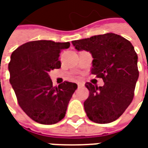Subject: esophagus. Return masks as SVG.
Instances as JSON below:
<instances>
[{"label":"esophagus","mask_w":148,"mask_h":148,"mask_svg":"<svg viewBox=\"0 0 148 148\" xmlns=\"http://www.w3.org/2000/svg\"><path fill=\"white\" fill-rule=\"evenodd\" d=\"M77 86H78V87H82V86H84V84L83 83H78Z\"/></svg>","instance_id":"obj_1"}]
</instances>
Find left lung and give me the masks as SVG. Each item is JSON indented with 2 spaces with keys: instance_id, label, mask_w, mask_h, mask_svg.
Instances as JSON below:
<instances>
[{
  "instance_id": "left-lung-1",
  "label": "left lung",
  "mask_w": 148,
  "mask_h": 148,
  "mask_svg": "<svg viewBox=\"0 0 148 148\" xmlns=\"http://www.w3.org/2000/svg\"><path fill=\"white\" fill-rule=\"evenodd\" d=\"M77 51L91 54V73L102 78L103 86L87 82L90 91L84 108L89 119L97 123H111L131 104L138 79V55L126 38L115 34L95 35L71 42Z\"/></svg>"
}]
</instances>
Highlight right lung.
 Here are the masks:
<instances>
[{"instance_id": "add662e5", "label": "right lung", "mask_w": 148, "mask_h": 148, "mask_svg": "<svg viewBox=\"0 0 148 148\" xmlns=\"http://www.w3.org/2000/svg\"><path fill=\"white\" fill-rule=\"evenodd\" d=\"M69 47V42L37 40L21 45L10 56V83L21 109L35 122L54 124L65 117L77 85L64 82L53 86L49 72L61 67L60 53Z\"/></svg>"}]
</instances>
